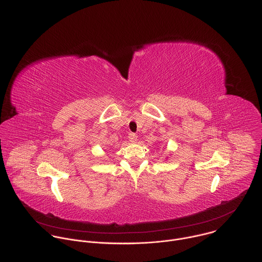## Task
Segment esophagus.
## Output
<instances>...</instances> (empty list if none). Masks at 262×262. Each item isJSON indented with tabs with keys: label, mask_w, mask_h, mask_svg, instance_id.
<instances>
[{
	"label": "esophagus",
	"mask_w": 262,
	"mask_h": 262,
	"mask_svg": "<svg viewBox=\"0 0 262 262\" xmlns=\"http://www.w3.org/2000/svg\"><path fill=\"white\" fill-rule=\"evenodd\" d=\"M128 140L134 143V142H136V141L138 140V136H137L136 134H134V133H130V134L128 135Z\"/></svg>",
	"instance_id": "1"
}]
</instances>
